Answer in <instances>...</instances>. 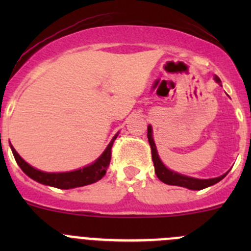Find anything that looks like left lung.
Segmentation results:
<instances>
[{
	"label": "left lung",
	"instance_id": "8db88e82",
	"mask_svg": "<svg viewBox=\"0 0 251 251\" xmlns=\"http://www.w3.org/2000/svg\"><path fill=\"white\" fill-rule=\"evenodd\" d=\"M215 81L217 83H221V80L219 77L215 76ZM148 142L151 144V159H153L154 168H155V174L158 176V178L161 182L166 184H171V186H179L184 187V188L192 189V191H201V189L206 188V187L212 186V184L217 183V182L221 181L227 174L221 175L219 177H215V178H209V179H201V178H194V177H188L181 175L178 173H175V171L169 170L165 165L163 164V161L160 160L158 155V151H156L155 143L153 140V131H151V126L148 125Z\"/></svg>",
	"mask_w": 251,
	"mask_h": 251
}]
</instances>
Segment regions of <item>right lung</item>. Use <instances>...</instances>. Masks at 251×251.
<instances>
[{
	"instance_id": "obj_1",
	"label": "right lung",
	"mask_w": 251,
	"mask_h": 251,
	"mask_svg": "<svg viewBox=\"0 0 251 251\" xmlns=\"http://www.w3.org/2000/svg\"><path fill=\"white\" fill-rule=\"evenodd\" d=\"M118 137V133L113 137L110 143L103 151L102 155L92 163L91 165L85 166L82 169H78L75 171H69V173H44L37 169L32 168L31 165L26 163L19 154L17 153L16 149L11 144L12 153H13L14 159H16L17 164L20 166L23 171L32 178L34 181L39 182V183L46 184V186L55 187V188L60 189H72L76 188V187L87 186V184L95 183V182L100 181L109 166L110 159H111V147H113L114 141Z\"/></svg>"
}]
</instances>
